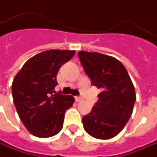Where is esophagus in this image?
Here are the masks:
<instances>
[{"mask_svg": "<svg viewBox=\"0 0 157 157\" xmlns=\"http://www.w3.org/2000/svg\"><path fill=\"white\" fill-rule=\"evenodd\" d=\"M75 101H76V102H80V101H82V97H80V96H76V97H75Z\"/></svg>", "mask_w": 157, "mask_h": 157, "instance_id": "1", "label": "esophagus"}]
</instances>
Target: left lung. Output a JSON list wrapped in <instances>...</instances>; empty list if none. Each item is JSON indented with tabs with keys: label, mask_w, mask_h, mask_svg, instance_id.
<instances>
[{
	"label": "left lung",
	"mask_w": 157,
	"mask_h": 157,
	"mask_svg": "<svg viewBox=\"0 0 157 157\" xmlns=\"http://www.w3.org/2000/svg\"><path fill=\"white\" fill-rule=\"evenodd\" d=\"M78 57L92 85L101 90L91 112L82 117L84 130L94 138L111 139L132 115L136 100L133 82L124 65L112 56L81 51Z\"/></svg>",
	"instance_id": "left-lung-1"
}]
</instances>
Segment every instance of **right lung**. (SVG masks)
Listing matches in <instances>:
<instances>
[{"instance_id":"1","label":"right lung","mask_w":157,"mask_h":157,"mask_svg":"<svg viewBox=\"0 0 157 157\" xmlns=\"http://www.w3.org/2000/svg\"><path fill=\"white\" fill-rule=\"evenodd\" d=\"M75 51L49 50L25 62L12 83L18 116L27 130L39 138L52 137L62 129L64 114L75 98L56 93V75Z\"/></svg>"}]
</instances>
